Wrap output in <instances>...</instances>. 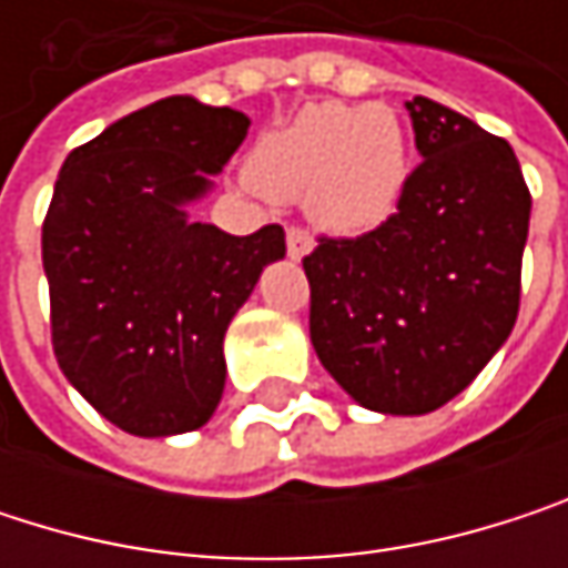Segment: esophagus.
Here are the masks:
<instances>
[{
    "label": "esophagus",
    "mask_w": 568,
    "mask_h": 568,
    "mask_svg": "<svg viewBox=\"0 0 568 568\" xmlns=\"http://www.w3.org/2000/svg\"><path fill=\"white\" fill-rule=\"evenodd\" d=\"M312 246H315V240L308 236V230H302V226H288V233H285V250H288V256H292V260L308 256V253H312Z\"/></svg>",
    "instance_id": "obj_1"
}]
</instances>
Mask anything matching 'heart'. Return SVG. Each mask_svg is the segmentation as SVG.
Masks as SVG:
<instances>
[{
	"mask_svg": "<svg viewBox=\"0 0 568 568\" xmlns=\"http://www.w3.org/2000/svg\"><path fill=\"white\" fill-rule=\"evenodd\" d=\"M410 171L407 138L385 104H308L270 131L250 161L256 190L276 200L308 196L315 223L365 233L395 213Z\"/></svg>",
	"mask_w": 568,
	"mask_h": 568,
	"instance_id": "1",
	"label": "heart"
}]
</instances>
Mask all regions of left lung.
I'll use <instances>...</instances> for the list:
<instances>
[{
    "label": "left lung",
    "instance_id": "8db88e82",
    "mask_svg": "<svg viewBox=\"0 0 568 568\" xmlns=\"http://www.w3.org/2000/svg\"><path fill=\"white\" fill-rule=\"evenodd\" d=\"M420 164L372 233L302 260L308 335L325 372L368 410L427 414L510 338L529 190L504 138L430 101L407 104Z\"/></svg>",
    "mask_w": 568,
    "mask_h": 568
}]
</instances>
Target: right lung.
Here are the masks:
<instances>
[{"mask_svg":"<svg viewBox=\"0 0 568 568\" xmlns=\"http://www.w3.org/2000/svg\"><path fill=\"white\" fill-rule=\"evenodd\" d=\"M246 131L243 111L173 94L114 121L58 171L42 226L58 368L128 434L171 437L213 417L223 335L263 266L285 256L276 223L230 236L186 216Z\"/></svg>","mask_w":568,"mask_h":568,"instance_id":"add662e5","label":"right lung"}]
</instances>
